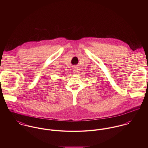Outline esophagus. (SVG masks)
<instances>
[{
	"mask_svg": "<svg viewBox=\"0 0 148 148\" xmlns=\"http://www.w3.org/2000/svg\"><path fill=\"white\" fill-rule=\"evenodd\" d=\"M73 72H75V73H77V72H78V70H77V69L76 68H73Z\"/></svg>",
	"mask_w": 148,
	"mask_h": 148,
	"instance_id": "esophagus-1",
	"label": "esophagus"
}]
</instances>
